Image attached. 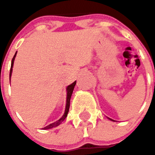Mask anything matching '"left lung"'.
Wrapping results in <instances>:
<instances>
[{
  "mask_svg": "<svg viewBox=\"0 0 155 155\" xmlns=\"http://www.w3.org/2000/svg\"><path fill=\"white\" fill-rule=\"evenodd\" d=\"M109 118V120H111V121H115V120H112V119H111V118Z\"/></svg>",
  "mask_w": 155,
  "mask_h": 155,
  "instance_id": "obj_1",
  "label": "left lung"
}]
</instances>
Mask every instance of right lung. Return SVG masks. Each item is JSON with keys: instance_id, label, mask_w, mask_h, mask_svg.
I'll use <instances>...</instances> for the list:
<instances>
[{"instance_id": "obj_1", "label": "right lung", "mask_w": 155, "mask_h": 155, "mask_svg": "<svg viewBox=\"0 0 155 155\" xmlns=\"http://www.w3.org/2000/svg\"><path fill=\"white\" fill-rule=\"evenodd\" d=\"M16 53L17 51L15 52V55H14V57L12 58V62H11V68H10V79L11 78V76H12V67H13V63H14V60H15V55H16ZM76 81H75L73 83H72L71 85H68V87H67V104H66V108H65V112L64 113L63 116L61 117V118H60L59 120H58L57 121H55V122L52 123V124H50L49 125L45 127L42 128L43 130H48V129H51V128H53V127H55L60 125L61 124L62 122L64 121V120L66 118V117L68 116V112H69V109H70V98H71V96H72V94H73V89H74V87L75 85H76Z\"/></svg>"}]
</instances>
